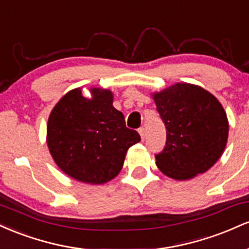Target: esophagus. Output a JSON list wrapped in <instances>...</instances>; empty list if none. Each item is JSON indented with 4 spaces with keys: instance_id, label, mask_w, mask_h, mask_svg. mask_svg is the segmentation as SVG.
I'll use <instances>...</instances> for the list:
<instances>
[{
    "instance_id": "esophagus-1",
    "label": "esophagus",
    "mask_w": 249,
    "mask_h": 249,
    "mask_svg": "<svg viewBox=\"0 0 249 249\" xmlns=\"http://www.w3.org/2000/svg\"><path fill=\"white\" fill-rule=\"evenodd\" d=\"M138 132H139V134H141L142 141H144V139H145V128H144V127L138 128Z\"/></svg>"
}]
</instances>
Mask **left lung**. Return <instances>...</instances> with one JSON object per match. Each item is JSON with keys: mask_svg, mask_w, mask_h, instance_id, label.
Returning <instances> with one entry per match:
<instances>
[{"mask_svg": "<svg viewBox=\"0 0 249 249\" xmlns=\"http://www.w3.org/2000/svg\"><path fill=\"white\" fill-rule=\"evenodd\" d=\"M166 127V144L156 164L176 180L206 172L218 161L228 138V121L218 99L202 88L178 83L154 93Z\"/></svg>", "mask_w": 249, "mask_h": 249, "instance_id": "1", "label": "left lung"}]
</instances>
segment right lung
<instances>
[{
	"label": "right lung",
	"mask_w": 249,
	"mask_h": 249,
	"mask_svg": "<svg viewBox=\"0 0 249 249\" xmlns=\"http://www.w3.org/2000/svg\"><path fill=\"white\" fill-rule=\"evenodd\" d=\"M90 91L91 99L75 89L57 103L48 121L47 142L63 172L82 182L104 184L121 172L128 147L141 136L126 127L111 91Z\"/></svg>",
	"instance_id": "1"
}]
</instances>
